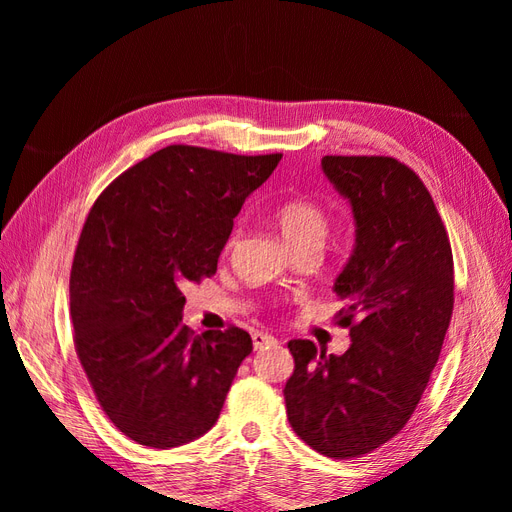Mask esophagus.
Listing matches in <instances>:
<instances>
[{
    "instance_id": "34e87169",
    "label": "esophagus",
    "mask_w": 512,
    "mask_h": 512,
    "mask_svg": "<svg viewBox=\"0 0 512 512\" xmlns=\"http://www.w3.org/2000/svg\"><path fill=\"white\" fill-rule=\"evenodd\" d=\"M252 344H254L256 350H260V348H267V346L277 344V339H275L273 335H269V333L254 331V333H252Z\"/></svg>"
}]
</instances>
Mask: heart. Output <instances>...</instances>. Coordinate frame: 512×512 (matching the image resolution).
Masks as SVG:
<instances>
[{"mask_svg":"<svg viewBox=\"0 0 512 512\" xmlns=\"http://www.w3.org/2000/svg\"><path fill=\"white\" fill-rule=\"evenodd\" d=\"M273 220L292 250H301V247H318L320 250V245L331 230V211L318 203V200L307 196H294L284 200L273 211ZM235 241L237 232H232L226 241V247H232Z\"/></svg>","mask_w":512,"mask_h":512,"instance_id":"1","label":"heart"}]
</instances>
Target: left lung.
I'll return each instance as SVG.
<instances>
[{"instance_id":"8db88e82","label":"left lung","mask_w":512,"mask_h":512,"mask_svg":"<svg viewBox=\"0 0 512 512\" xmlns=\"http://www.w3.org/2000/svg\"><path fill=\"white\" fill-rule=\"evenodd\" d=\"M322 170L352 205L356 247L335 282L342 354L290 339L284 386L294 433L324 457L376 451L421 401L453 316L455 271L446 226L425 183L389 156H324Z\"/></svg>"}]
</instances>
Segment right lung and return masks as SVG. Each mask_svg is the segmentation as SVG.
<instances>
[{"instance_id":"obj_1","label":"right lung","mask_w":512,"mask_h":512,"mask_svg":"<svg viewBox=\"0 0 512 512\" xmlns=\"http://www.w3.org/2000/svg\"><path fill=\"white\" fill-rule=\"evenodd\" d=\"M280 160L168 145L89 209L70 271L72 337L100 408L130 440L170 448L218 421L252 337L235 324L194 335L181 288L215 275L245 198Z\"/></svg>"}]
</instances>
